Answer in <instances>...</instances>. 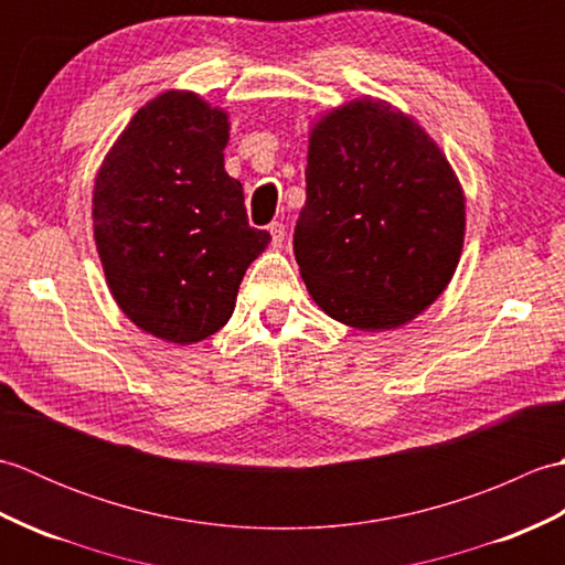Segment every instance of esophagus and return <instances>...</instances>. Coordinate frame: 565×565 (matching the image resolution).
<instances>
[{"mask_svg": "<svg viewBox=\"0 0 565 565\" xmlns=\"http://www.w3.org/2000/svg\"><path fill=\"white\" fill-rule=\"evenodd\" d=\"M269 235H271V245L274 247H281L284 245V235H286V231H284V223H279V221H274L269 227Z\"/></svg>", "mask_w": 565, "mask_h": 565, "instance_id": "esophagus-1", "label": "esophagus"}]
</instances>
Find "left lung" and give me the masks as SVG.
<instances>
[{"mask_svg": "<svg viewBox=\"0 0 565 565\" xmlns=\"http://www.w3.org/2000/svg\"><path fill=\"white\" fill-rule=\"evenodd\" d=\"M463 231L459 177L413 116L362 97L310 128L294 255L330 318L366 332L411 322L449 286Z\"/></svg>", "mask_w": 565, "mask_h": 565, "instance_id": "1", "label": "left lung"}]
</instances>
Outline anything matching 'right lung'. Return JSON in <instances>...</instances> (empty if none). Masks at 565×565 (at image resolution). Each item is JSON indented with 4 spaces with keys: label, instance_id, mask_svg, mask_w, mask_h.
Instances as JSON below:
<instances>
[{
    "label": "right lung",
    "instance_id": "obj_1",
    "mask_svg": "<svg viewBox=\"0 0 565 565\" xmlns=\"http://www.w3.org/2000/svg\"><path fill=\"white\" fill-rule=\"evenodd\" d=\"M227 114L186 89L130 118L94 179L92 221L106 284L124 316L172 344L218 332L239 281L271 237L247 223L225 172Z\"/></svg>",
    "mask_w": 565,
    "mask_h": 565
}]
</instances>
